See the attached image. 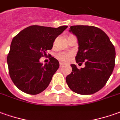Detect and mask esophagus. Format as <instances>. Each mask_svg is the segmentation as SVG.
Returning a JSON list of instances; mask_svg holds the SVG:
<instances>
[{
	"mask_svg": "<svg viewBox=\"0 0 120 120\" xmlns=\"http://www.w3.org/2000/svg\"><path fill=\"white\" fill-rule=\"evenodd\" d=\"M64 66V64L62 63V62H60V67L61 68V67Z\"/></svg>",
	"mask_w": 120,
	"mask_h": 120,
	"instance_id": "esophagus-1",
	"label": "esophagus"
}]
</instances>
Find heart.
I'll return each mask as SVG.
<instances>
[{
    "label": "heart",
    "instance_id": "1",
    "mask_svg": "<svg viewBox=\"0 0 120 120\" xmlns=\"http://www.w3.org/2000/svg\"><path fill=\"white\" fill-rule=\"evenodd\" d=\"M73 54L71 52H60L56 54V57L58 60L62 62L66 63L70 60Z\"/></svg>",
    "mask_w": 120,
    "mask_h": 120
}]
</instances>
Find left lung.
Segmentation results:
<instances>
[{
	"instance_id": "left-lung-1",
	"label": "left lung",
	"mask_w": 120,
	"mask_h": 120,
	"mask_svg": "<svg viewBox=\"0 0 120 120\" xmlns=\"http://www.w3.org/2000/svg\"><path fill=\"white\" fill-rule=\"evenodd\" d=\"M70 31L78 40L76 62H85V66L79 70L71 64L72 71L66 78L67 84L77 94L95 93L106 85L114 68V46L108 35L97 27L73 26Z\"/></svg>"
}]
</instances>
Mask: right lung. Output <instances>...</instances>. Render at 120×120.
I'll return each instance as SVG.
<instances>
[{
    "instance_id": "right-lung-1",
    "label": "right lung",
    "mask_w": 120,
    "mask_h": 120,
    "mask_svg": "<svg viewBox=\"0 0 120 120\" xmlns=\"http://www.w3.org/2000/svg\"><path fill=\"white\" fill-rule=\"evenodd\" d=\"M68 27L31 26L23 29L12 41L7 56L10 76L15 86L29 94L45 90L59 68V62L49 56V63L39 62L51 50L54 40Z\"/></svg>"
}]
</instances>
